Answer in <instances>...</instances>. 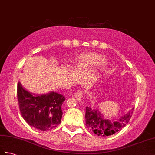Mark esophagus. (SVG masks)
Returning <instances> with one entry per match:
<instances>
[{
	"label": "esophagus",
	"instance_id": "obj_1",
	"mask_svg": "<svg viewBox=\"0 0 155 155\" xmlns=\"http://www.w3.org/2000/svg\"><path fill=\"white\" fill-rule=\"evenodd\" d=\"M75 97L78 101L81 102L83 99V92L81 91H77V93H75Z\"/></svg>",
	"mask_w": 155,
	"mask_h": 155
}]
</instances>
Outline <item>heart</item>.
Listing matches in <instances>:
<instances>
[{"instance_id":"heart-1","label":"heart","mask_w":155,"mask_h":155,"mask_svg":"<svg viewBox=\"0 0 155 155\" xmlns=\"http://www.w3.org/2000/svg\"><path fill=\"white\" fill-rule=\"evenodd\" d=\"M80 62L86 66H101L106 62L103 56L97 53H90L82 56Z\"/></svg>"}]
</instances>
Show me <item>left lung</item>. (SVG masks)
<instances>
[{"mask_svg": "<svg viewBox=\"0 0 155 155\" xmlns=\"http://www.w3.org/2000/svg\"><path fill=\"white\" fill-rule=\"evenodd\" d=\"M134 108L119 118L110 120L101 113L99 109L87 107L85 108V124L94 134L106 137L121 130L130 121Z\"/></svg>", "mask_w": 155, "mask_h": 155, "instance_id": "8db88e82", "label": "left lung"}]
</instances>
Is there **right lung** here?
<instances>
[{
	"label": "right lung",
	"instance_id": "1",
	"mask_svg": "<svg viewBox=\"0 0 155 155\" xmlns=\"http://www.w3.org/2000/svg\"><path fill=\"white\" fill-rule=\"evenodd\" d=\"M17 95L21 114L29 126L48 131L61 122L62 104L65 101L62 94L53 91L43 94L33 93L18 82Z\"/></svg>",
	"mask_w": 155,
	"mask_h": 155
}]
</instances>
